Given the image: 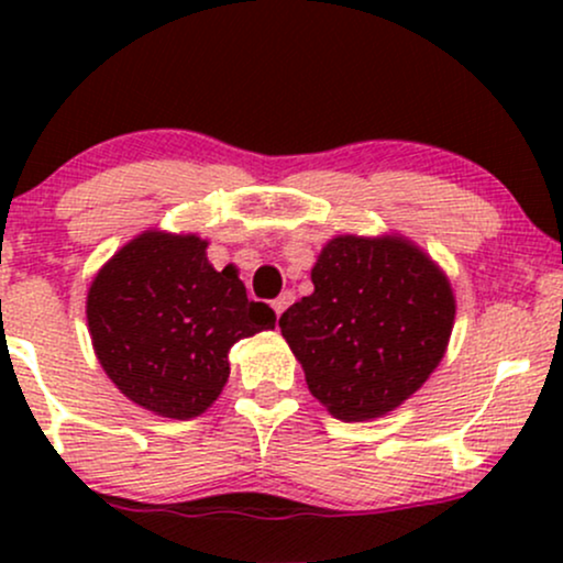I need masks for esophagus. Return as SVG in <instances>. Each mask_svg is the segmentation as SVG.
<instances>
[{
    "label": "esophagus",
    "instance_id": "esophagus-1",
    "mask_svg": "<svg viewBox=\"0 0 563 563\" xmlns=\"http://www.w3.org/2000/svg\"><path fill=\"white\" fill-rule=\"evenodd\" d=\"M294 299H296V296H294V290H283V294L277 296V299L273 301V309H275V314H277V318H280V314L286 312V309L290 307V303H294Z\"/></svg>",
    "mask_w": 563,
    "mask_h": 563
}]
</instances>
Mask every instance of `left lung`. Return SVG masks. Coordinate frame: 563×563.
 <instances>
[{
    "instance_id": "left-lung-1",
    "label": "left lung",
    "mask_w": 563,
    "mask_h": 563,
    "mask_svg": "<svg viewBox=\"0 0 563 563\" xmlns=\"http://www.w3.org/2000/svg\"><path fill=\"white\" fill-rule=\"evenodd\" d=\"M312 283L280 314V331L335 418H378L421 389L455 318L448 277L423 251L399 238H333Z\"/></svg>"
}]
</instances>
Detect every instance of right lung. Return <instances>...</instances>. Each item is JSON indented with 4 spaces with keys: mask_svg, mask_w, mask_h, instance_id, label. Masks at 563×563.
I'll use <instances>...</instances> for the list:
<instances>
[{
    "mask_svg": "<svg viewBox=\"0 0 563 563\" xmlns=\"http://www.w3.org/2000/svg\"><path fill=\"white\" fill-rule=\"evenodd\" d=\"M87 320L97 360L121 394L187 421L228 384L232 344L277 318L245 296L235 267H211L206 241L145 232L95 277Z\"/></svg>",
    "mask_w": 563,
    "mask_h": 563,
    "instance_id": "1",
    "label": "right lung"
}]
</instances>
